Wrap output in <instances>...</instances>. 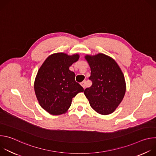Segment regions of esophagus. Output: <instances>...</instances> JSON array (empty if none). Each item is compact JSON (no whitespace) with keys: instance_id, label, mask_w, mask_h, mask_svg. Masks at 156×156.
<instances>
[{"instance_id":"obj_1","label":"esophagus","mask_w":156,"mask_h":156,"mask_svg":"<svg viewBox=\"0 0 156 156\" xmlns=\"http://www.w3.org/2000/svg\"><path fill=\"white\" fill-rule=\"evenodd\" d=\"M86 81H83L81 83V85L82 86V87L84 89L85 87H86Z\"/></svg>"}]
</instances>
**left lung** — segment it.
Wrapping results in <instances>:
<instances>
[{
	"mask_svg": "<svg viewBox=\"0 0 156 156\" xmlns=\"http://www.w3.org/2000/svg\"><path fill=\"white\" fill-rule=\"evenodd\" d=\"M91 68L89 78L92 85L84 94L91 107L102 115L114 112L122 102L126 91L124 75L117 62L111 57L99 54L86 55Z\"/></svg>",
	"mask_w": 156,
	"mask_h": 156,
	"instance_id": "left-lung-1",
	"label": "left lung"
}]
</instances>
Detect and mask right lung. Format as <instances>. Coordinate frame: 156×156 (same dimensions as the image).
<instances>
[{
  "label": "right lung",
  "instance_id": "1",
  "mask_svg": "<svg viewBox=\"0 0 156 156\" xmlns=\"http://www.w3.org/2000/svg\"><path fill=\"white\" fill-rule=\"evenodd\" d=\"M78 58V54L70 56L64 53L54 54L46 58L37 72L35 94L40 105L52 115L66 112L72 98L84 91L76 82L75 73L69 70Z\"/></svg>",
  "mask_w": 156,
  "mask_h": 156
}]
</instances>
